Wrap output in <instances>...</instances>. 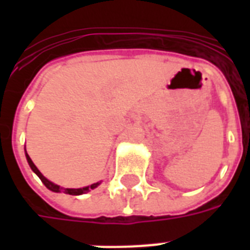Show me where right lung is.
<instances>
[{"mask_svg":"<svg viewBox=\"0 0 250 250\" xmlns=\"http://www.w3.org/2000/svg\"><path fill=\"white\" fill-rule=\"evenodd\" d=\"M25 158H27V162H28L29 167H31V170L35 172V174L40 178V180L42 183H44V186L48 188V189L53 190V192H56V193H60V192H64V193L67 194H72V196H80V194H84L86 193V192H89L90 189H94V188H97L100 184H101V182H97V183H93V184H90V186L88 187H84V188H62V187L57 186V184H54L53 182H50V180H48V179L45 178L44 175L41 174L40 170L37 168L36 166H35V164L32 162V160L29 158V156L27 154V152H25Z\"/></svg>","mask_w":250,"mask_h":250,"instance_id":"add662e5","label":"right lung"}]
</instances>
